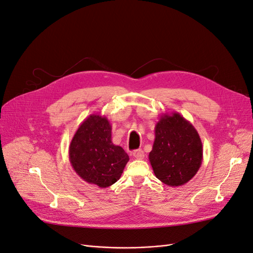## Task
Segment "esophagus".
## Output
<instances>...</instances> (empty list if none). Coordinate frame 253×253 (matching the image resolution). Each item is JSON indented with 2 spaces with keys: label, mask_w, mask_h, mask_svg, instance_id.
Returning <instances> with one entry per match:
<instances>
[{
  "label": "esophagus",
  "mask_w": 253,
  "mask_h": 253,
  "mask_svg": "<svg viewBox=\"0 0 253 253\" xmlns=\"http://www.w3.org/2000/svg\"><path fill=\"white\" fill-rule=\"evenodd\" d=\"M133 156L136 158V159H143L144 158V152L139 149V150H136L133 152Z\"/></svg>",
  "instance_id": "1"
}]
</instances>
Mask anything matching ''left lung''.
I'll use <instances>...</instances> for the list:
<instances>
[{
	"mask_svg": "<svg viewBox=\"0 0 253 253\" xmlns=\"http://www.w3.org/2000/svg\"><path fill=\"white\" fill-rule=\"evenodd\" d=\"M149 160L156 177L170 187L192 179L203 163V143L195 127L179 113H165L155 126Z\"/></svg>",
	"mask_w": 253,
	"mask_h": 253,
	"instance_id": "obj_1",
	"label": "left lung"
}]
</instances>
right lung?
<instances>
[{
    "label": "right lung",
    "instance_id": "add662e5",
    "mask_svg": "<svg viewBox=\"0 0 253 253\" xmlns=\"http://www.w3.org/2000/svg\"><path fill=\"white\" fill-rule=\"evenodd\" d=\"M68 155L79 177L100 188L116 182L129 159L120 145L112 142V126L100 114L89 115L79 126Z\"/></svg>",
    "mask_w": 253,
    "mask_h": 253
}]
</instances>
